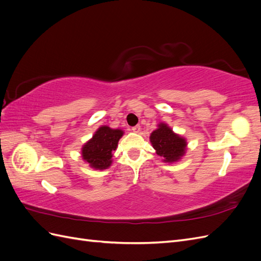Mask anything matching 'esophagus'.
I'll list each match as a JSON object with an SVG mask.
<instances>
[{
    "instance_id": "obj_1",
    "label": "esophagus",
    "mask_w": 261,
    "mask_h": 261,
    "mask_svg": "<svg viewBox=\"0 0 261 261\" xmlns=\"http://www.w3.org/2000/svg\"><path fill=\"white\" fill-rule=\"evenodd\" d=\"M132 130H133L134 133H139V132H140V125H136V126H134V127L132 128Z\"/></svg>"
}]
</instances>
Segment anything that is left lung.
I'll list each match as a JSON object with an SVG mask.
<instances>
[{
	"mask_svg": "<svg viewBox=\"0 0 261 261\" xmlns=\"http://www.w3.org/2000/svg\"><path fill=\"white\" fill-rule=\"evenodd\" d=\"M150 143L164 162L178 161L185 154L186 139L173 132L167 124L160 123L150 135Z\"/></svg>",
	"mask_w": 261,
	"mask_h": 261,
	"instance_id": "1",
	"label": "left lung"
}]
</instances>
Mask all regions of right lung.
I'll return each instance as SVG.
<instances>
[{"mask_svg":"<svg viewBox=\"0 0 261 261\" xmlns=\"http://www.w3.org/2000/svg\"><path fill=\"white\" fill-rule=\"evenodd\" d=\"M122 129H113L109 126H101L90 140L83 146V159L89 163L92 169L105 170L112 163L113 151L118 140L123 136Z\"/></svg>","mask_w":261,"mask_h":261,"instance_id":"add662e5","label":"right lung"}]
</instances>
